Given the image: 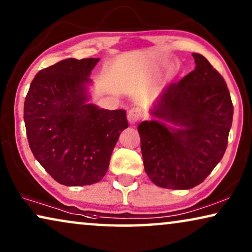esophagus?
<instances>
[{
	"mask_svg": "<svg viewBox=\"0 0 252 252\" xmlns=\"http://www.w3.org/2000/svg\"><path fill=\"white\" fill-rule=\"evenodd\" d=\"M140 117H141V110L140 109H135V108L130 109L128 113H127V119H128L129 124H132V125H133V124L139 122Z\"/></svg>",
	"mask_w": 252,
	"mask_h": 252,
	"instance_id": "esophagus-1",
	"label": "esophagus"
}]
</instances>
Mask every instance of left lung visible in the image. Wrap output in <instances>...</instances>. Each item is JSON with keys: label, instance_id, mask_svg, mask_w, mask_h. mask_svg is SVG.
I'll use <instances>...</instances> for the list:
<instances>
[{"label": "left lung", "instance_id": "1", "mask_svg": "<svg viewBox=\"0 0 252 252\" xmlns=\"http://www.w3.org/2000/svg\"><path fill=\"white\" fill-rule=\"evenodd\" d=\"M195 70L165 87L137 126L146 173L158 187L190 189L204 181L225 154L233 103L223 78L192 54Z\"/></svg>", "mask_w": 252, "mask_h": 252}]
</instances>
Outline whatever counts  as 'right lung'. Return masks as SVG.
<instances>
[{
    "mask_svg": "<svg viewBox=\"0 0 252 252\" xmlns=\"http://www.w3.org/2000/svg\"><path fill=\"white\" fill-rule=\"evenodd\" d=\"M99 58H67L33 79L24 103L27 140L35 159L57 182L87 186L102 180L126 111L88 103L89 75Z\"/></svg>",
    "mask_w": 252,
    "mask_h": 252,
    "instance_id": "right-lung-1",
    "label": "right lung"
}]
</instances>
